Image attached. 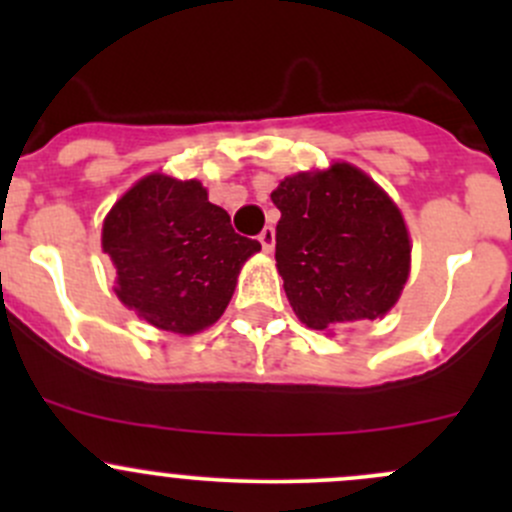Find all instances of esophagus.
Instances as JSON below:
<instances>
[{
  "mask_svg": "<svg viewBox=\"0 0 512 512\" xmlns=\"http://www.w3.org/2000/svg\"><path fill=\"white\" fill-rule=\"evenodd\" d=\"M260 242H262V250H265V252L275 250V227H272V225L262 227Z\"/></svg>",
  "mask_w": 512,
  "mask_h": 512,
  "instance_id": "esophagus-1",
  "label": "esophagus"
}]
</instances>
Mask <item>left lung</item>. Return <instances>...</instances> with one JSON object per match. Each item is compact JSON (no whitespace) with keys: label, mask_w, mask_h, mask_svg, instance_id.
<instances>
[{"label":"left lung","mask_w":512,"mask_h":512,"mask_svg":"<svg viewBox=\"0 0 512 512\" xmlns=\"http://www.w3.org/2000/svg\"><path fill=\"white\" fill-rule=\"evenodd\" d=\"M275 260L294 314L312 329L384 317L411 267L404 218L359 168L334 163L285 178Z\"/></svg>","instance_id":"left-lung-1"}]
</instances>
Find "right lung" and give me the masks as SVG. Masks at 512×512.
Returning a JSON list of instances; mask_svg holds the SVG:
<instances>
[{
	"label": "right lung",
	"instance_id": "1",
	"mask_svg": "<svg viewBox=\"0 0 512 512\" xmlns=\"http://www.w3.org/2000/svg\"><path fill=\"white\" fill-rule=\"evenodd\" d=\"M103 252L116 294L153 327L195 334L225 312L242 262L260 242L232 230L230 215L198 180L148 175L103 220Z\"/></svg>",
	"mask_w": 512,
	"mask_h": 512
}]
</instances>
